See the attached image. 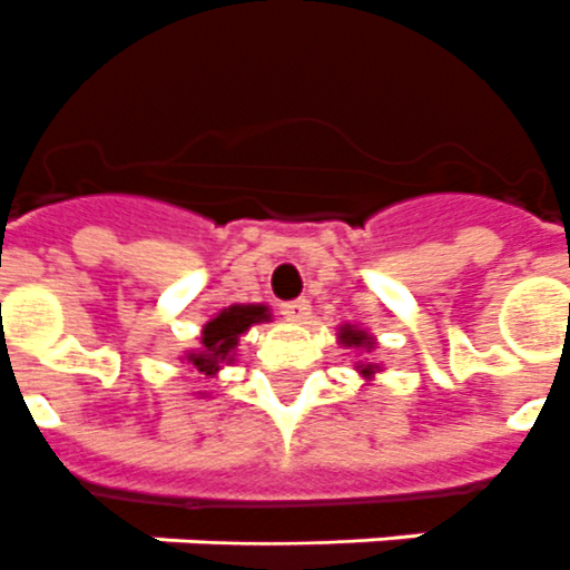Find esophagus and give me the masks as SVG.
<instances>
[{"label":"esophagus","mask_w":570,"mask_h":570,"mask_svg":"<svg viewBox=\"0 0 570 570\" xmlns=\"http://www.w3.org/2000/svg\"><path fill=\"white\" fill-rule=\"evenodd\" d=\"M308 314H312V306H308V299H291V303H282V317L291 323H306Z\"/></svg>","instance_id":"obj_1"}]
</instances>
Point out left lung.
<instances>
[{
	"instance_id": "obj_1",
	"label": "left lung",
	"mask_w": 570,
	"mask_h": 570,
	"mask_svg": "<svg viewBox=\"0 0 570 570\" xmlns=\"http://www.w3.org/2000/svg\"><path fill=\"white\" fill-rule=\"evenodd\" d=\"M338 338H341V344H344V347H371V338H367V332L356 330V326H344ZM358 371H362L364 376H373V373H376V364H358Z\"/></svg>"
}]
</instances>
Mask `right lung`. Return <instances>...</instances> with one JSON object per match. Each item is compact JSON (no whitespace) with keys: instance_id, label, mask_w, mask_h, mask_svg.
<instances>
[{"instance_id":"right-lung-1","label":"right lung","mask_w":570,"mask_h":570,"mask_svg":"<svg viewBox=\"0 0 570 570\" xmlns=\"http://www.w3.org/2000/svg\"><path fill=\"white\" fill-rule=\"evenodd\" d=\"M271 314H267V306H229L223 308L217 317L206 323V330H203V350L197 353H190L188 362L197 367L199 373H212L220 371V364L232 362V353L238 347V338L244 332L253 326V323L267 321Z\"/></svg>"}]
</instances>
